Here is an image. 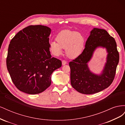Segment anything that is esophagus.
<instances>
[{"mask_svg": "<svg viewBox=\"0 0 125 125\" xmlns=\"http://www.w3.org/2000/svg\"><path fill=\"white\" fill-rule=\"evenodd\" d=\"M67 63V62L65 61V60H62V65L63 66V65H65Z\"/></svg>", "mask_w": 125, "mask_h": 125, "instance_id": "esophagus-1", "label": "esophagus"}]
</instances>
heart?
Here are the masks:
<instances>
[{"instance_id": "obj_1", "label": "heart", "mask_w": 125, "mask_h": 125, "mask_svg": "<svg viewBox=\"0 0 125 125\" xmlns=\"http://www.w3.org/2000/svg\"><path fill=\"white\" fill-rule=\"evenodd\" d=\"M56 41H52L50 49L52 54L59 56L62 53V49L65 48L66 55L73 58L81 53L84 43V37L80 32L63 30L56 36Z\"/></svg>"}]
</instances>
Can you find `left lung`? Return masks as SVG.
I'll list each match as a JSON object with an SVG mask.
<instances>
[{"label": "left lung", "mask_w": 125, "mask_h": 125, "mask_svg": "<svg viewBox=\"0 0 125 125\" xmlns=\"http://www.w3.org/2000/svg\"><path fill=\"white\" fill-rule=\"evenodd\" d=\"M105 48L107 62L100 74L89 70L88 63L97 48ZM119 56L115 39L104 29L93 28L86 41L82 53L69 63L72 86L84 94L99 92L110 85L114 80Z\"/></svg>", "instance_id": "8db88e82"}]
</instances>
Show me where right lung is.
Instances as JSON below:
<instances>
[{
	"mask_svg": "<svg viewBox=\"0 0 125 125\" xmlns=\"http://www.w3.org/2000/svg\"><path fill=\"white\" fill-rule=\"evenodd\" d=\"M46 26L30 25L11 40L7 67L14 84L29 94L43 92L51 84L52 74L62 67V62L52 57Z\"/></svg>",
	"mask_w": 125,
	"mask_h": 125,
	"instance_id": "right-lung-1",
	"label": "right lung"
}]
</instances>
